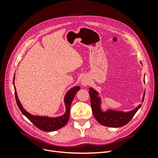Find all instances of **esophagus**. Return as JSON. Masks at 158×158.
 Masks as SVG:
<instances>
[{
  "label": "esophagus",
  "instance_id": "obj_1",
  "mask_svg": "<svg viewBox=\"0 0 158 158\" xmlns=\"http://www.w3.org/2000/svg\"><path fill=\"white\" fill-rule=\"evenodd\" d=\"M81 83H82V85H84V86H85V85H87L88 84H89V80L87 78H83L82 81H81Z\"/></svg>",
  "mask_w": 158,
  "mask_h": 158
}]
</instances>
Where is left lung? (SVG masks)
Listing matches in <instances>:
<instances>
[{
  "label": "left lung",
  "mask_w": 158,
  "mask_h": 158,
  "mask_svg": "<svg viewBox=\"0 0 158 158\" xmlns=\"http://www.w3.org/2000/svg\"><path fill=\"white\" fill-rule=\"evenodd\" d=\"M89 94L90 96L91 106H92L94 117L101 125L106 127L116 128L127 125L141 107L140 104L136 109L127 113L112 111V110H109L106 112H103L101 110V108H100V102H101V100H100L99 97H98V92L93 88H90ZM144 95L145 92L144 93V95H143L142 102H144Z\"/></svg>",
  "instance_id": "1"
}]
</instances>
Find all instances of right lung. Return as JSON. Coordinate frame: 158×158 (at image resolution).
Segmentation results:
<instances>
[{
  "label": "right lung",
  "mask_w": 158,
  "mask_h": 158,
  "mask_svg": "<svg viewBox=\"0 0 158 158\" xmlns=\"http://www.w3.org/2000/svg\"><path fill=\"white\" fill-rule=\"evenodd\" d=\"M14 78H15V74L14 76L13 84L14 85ZM14 87V92H15V98L16 103L18 108L20 109L21 112L23 115H25L29 120L36 127L40 128V130L46 132H51L56 131L58 129L63 127L66 123H68L70 117V108L71 103L75 96L76 92L80 89V86H75L70 89L69 92L66 93L64 97V103L66 106V113L60 117L51 118L48 117H40L32 115L30 113L27 112L26 110L23 108L20 101H19L16 89Z\"/></svg>",
  "instance_id": "add662e5"
}]
</instances>
